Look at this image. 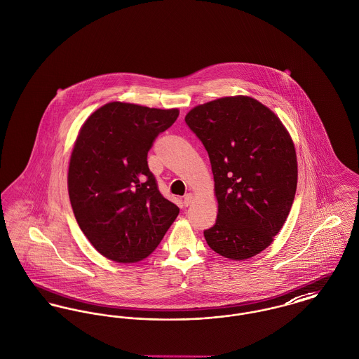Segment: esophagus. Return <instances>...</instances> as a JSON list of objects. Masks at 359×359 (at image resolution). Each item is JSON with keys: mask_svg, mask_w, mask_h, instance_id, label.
<instances>
[{"mask_svg": "<svg viewBox=\"0 0 359 359\" xmlns=\"http://www.w3.org/2000/svg\"><path fill=\"white\" fill-rule=\"evenodd\" d=\"M191 200H193V196H191V193H188V194H185V197H184V205H185V207H188V205H191Z\"/></svg>", "mask_w": 359, "mask_h": 359, "instance_id": "obj_1", "label": "esophagus"}]
</instances>
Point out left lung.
Segmentation results:
<instances>
[{"label":"left lung","mask_w":359,"mask_h":359,"mask_svg":"<svg viewBox=\"0 0 359 359\" xmlns=\"http://www.w3.org/2000/svg\"><path fill=\"white\" fill-rule=\"evenodd\" d=\"M185 122L208 152L217 219L204 237L212 250L246 260L271 245L297 191V155L280 120L249 96L200 104Z\"/></svg>","instance_id":"8db88e82"}]
</instances>
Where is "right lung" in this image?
<instances>
[{"label": "right lung", "instance_id": "right-lung-1", "mask_svg": "<svg viewBox=\"0 0 359 359\" xmlns=\"http://www.w3.org/2000/svg\"><path fill=\"white\" fill-rule=\"evenodd\" d=\"M178 114L177 109L111 102L80 129L68 172L71 205L84 236L113 262L145 259L180 214L147 162L155 139Z\"/></svg>", "mask_w": 359, "mask_h": 359}]
</instances>
